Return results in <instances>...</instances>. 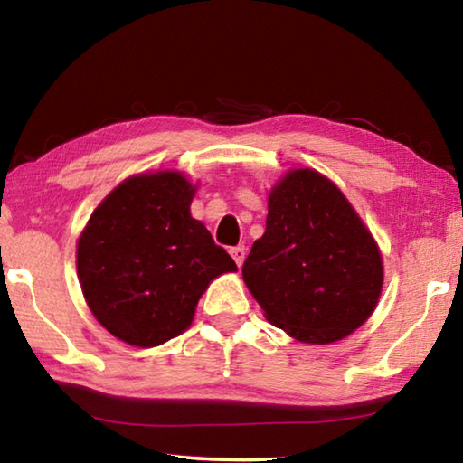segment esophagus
<instances>
[{"label":"esophagus","instance_id":"obj_1","mask_svg":"<svg viewBox=\"0 0 463 463\" xmlns=\"http://www.w3.org/2000/svg\"><path fill=\"white\" fill-rule=\"evenodd\" d=\"M245 255H247V249L242 247V245H239V247H232V249H231V257L234 260V263L239 265V268L242 265V261H245Z\"/></svg>","mask_w":463,"mask_h":463}]
</instances>
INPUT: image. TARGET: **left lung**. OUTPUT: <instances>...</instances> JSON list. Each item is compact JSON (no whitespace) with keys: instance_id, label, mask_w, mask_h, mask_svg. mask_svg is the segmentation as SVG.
Returning <instances> with one entry per match:
<instances>
[{"instance_id":"8db88e82","label":"left lung","mask_w":463,"mask_h":463,"mask_svg":"<svg viewBox=\"0 0 463 463\" xmlns=\"http://www.w3.org/2000/svg\"><path fill=\"white\" fill-rule=\"evenodd\" d=\"M242 279L265 318L300 343L349 336L378 307L383 263L345 194L317 169H289L271 187L265 232Z\"/></svg>"}]
</instances>
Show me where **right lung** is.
Returning a JSON list of instances; mask_svg holds the SVG:
<instances>
[{
    "label": "right lung",
    "instance_id": "1",
    "mask_svg": "<svg viewBox=\"0 0 463 463\" xmlns=\"http://www.w3.org/2000/svg\"><path fill=\"white\" fill-rule=\"evenodd\" d=\"M195 190L175 169L130 175L98 203L77 239V276L91 315L132 347L182 335L210 281L237 271L192 218Z\"/></svg>",
    "mask_w": 463,
    "mask_h": 463
}]
</instances>
